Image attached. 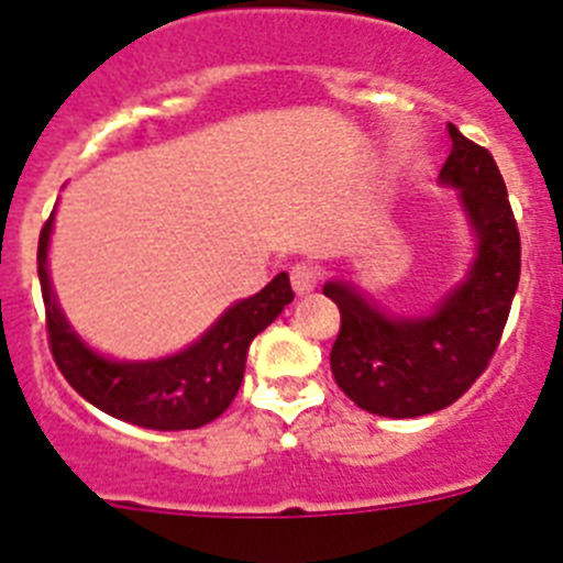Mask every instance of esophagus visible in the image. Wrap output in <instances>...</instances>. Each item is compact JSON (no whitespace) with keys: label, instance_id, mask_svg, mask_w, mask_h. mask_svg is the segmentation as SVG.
<instances>
[{"label":"esophagus","instance_id":"obj_1","mask_svg":"<svg viewBox=\"0 0 563 563\" xmlns=\"http://www.w3.org/2000/svg\"><path fill=\"white\" fill-rule=\"evenodd\" d=\"M290 282L298 296H307V292H312L318 287V271L310 262H298L290 271Z\"/></svg>","mask_w":563,"mask_h":563}]
</instances>
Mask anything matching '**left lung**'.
<instances>
[{
    "label": "left lung",
    "instance_id": "8db88e82",
    "mask_svg": "<svg viewBox=\"0 0 563 563\" xmlns=\"http://www.w3.org/2000/svg\"><path fill=\"white\" fill-rule=\"evenodd\" d=\"M451 154L440 183L460 191L476 256L460 285L426 316H391L350 282H327L341 310L330 352L335 383L363 411L422 417L460 400L487 369L510 316L521 273V242L507 188L490 152L449 123Z\"/></svg>",
    "mask_w": 563,
    "mask_h": 563
}]
</instances>
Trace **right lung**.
Here are the masks:
<instances>
[{
    "label": "right lung",
    "mask_w": 563,
    "mask_h": 563,
    "mask_svg": "<svg viewBox=\"0 0 563 563\" xmlns=\"http://www.w3.org/2000/svg\"><path fill=\"white\" fill-rule=\"evenodd\" d=\"M49 233L53 213L38 236V282L53 361L84 400L109 417L143 429L186 431L217 420L242 386L251 341L292 301L290 276L278 273L265 290L228 307L202 338L177 355L157 361H114L87 346L64 318L49 285Z\"/></svg>",
    "instance_id": "right-lung-1"
}]
</instances>
